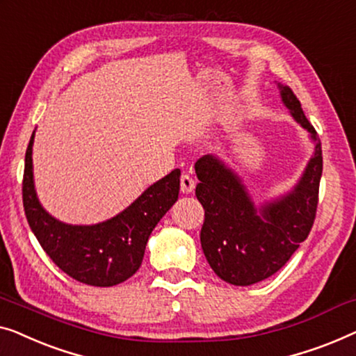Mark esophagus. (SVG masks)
Wrapping results in <instances>:
<instances>
[{
    "label": "esophagus",
    "mask_w": 356,
    "mask_h": 356,
    "mask_svg": "<svg viewBox=\"0 0 356 356\" xmlns=\"http://www.w3.org/2000/svg\"><path fill=\"white\" fill-rule=\"evenodd\" d=\"M195 188V180L192 179L190 174H182L180 176V190H182V193H192Z\"/></svg>",
    "instance_id": "1"
}]
</instances>
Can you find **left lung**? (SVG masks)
Wrapping results in <instances>:
<instances>
[{"instance_id":"obj_1","label":"left lung","mask_w":356,"mask_h":356,"mask_svg":"<svg viewBox=\"0 0 356 356\" xmlns=\"http://www.w3.org/2000/svg\"><path fill=\"white\" fill-rule=\"evenodd\" d=\"M279 88L290 114L314 142L313 156L292 192L257 208L242 180L216 156L207 154L195 163L200 180L195 193L204 209L203 253L213 271L234 285H252L276 274L307 240L316 218L321 140L292 90Z\"/></svg>"}]
</instances>
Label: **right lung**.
I'll list each match as a JSON object with an SVG mask.
<instances>
[{
  "instance_id": "right-lung-1",
  "label": "right lung",
  "mask_w": 356,
  "mask_h": 356,
  "mask_svg": "<svg viewBox=\"0 0 356 356\" xmlns=\"http://www.w3.org/2000/svg\"><path fill=\"white\" fill-rule=\"evenodd\" d=\"M33 134L26 152L22 202L38 243L61 271L82 284L111 287L132 277L142 264L149 234L177 202L179 169L148 187L118 216L95 226H71L49 216L35 193Z\"/></svg>"
}]
</instances>
